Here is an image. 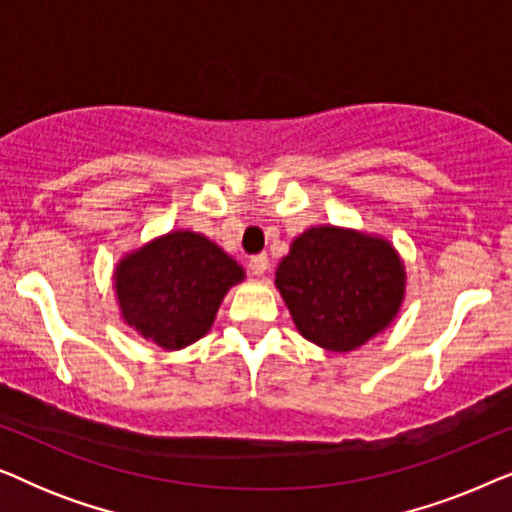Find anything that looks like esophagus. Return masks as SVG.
Masks as SVG:
<instances>
[{"mask_svg": "<svg viewBox=\"0 0 512 512\" xmlns=\"http://www.w3.org/2000/svg\"><path fill=\"white\" fill-rule=\"evenodd\" d=\"M268 265L270 263H268V256H265V254H256V256L249 258V270L254 272L256 277H263L265 272H268Z\"/></svg>", "mask_w": 512, "mask_h": 512, "instance_id": "obj_1", "label": "esophagus"}]
</instances>
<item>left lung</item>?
<instances>
[{"label": "left lung", "mask_w": 512, "mask_h": 512, "mask_svg": "<svg viewBox=\"0 0 512 512\" xmlns=\"http://www.w3.org/2000/svg\"><path fill=\"white\" fill-rule=\"evenodd\" d=\"M275 284L303 338L349 352L396 317L405 272L389 242L319 226L291 244Z\"/></svg>", "instance_id": "1"}]
</instances>
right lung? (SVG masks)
I'll use <instances>...</instances> for the list:
<instances>
[{"label": "right lung", "mask_w": 512, "mask_h": 512, "mask_svg": "<svg viewBox=\"0 0 512 512\" xmlns=\"http://www.w3.org/2000/svg\"><path fill=\"white\" fill-rule=\"evenodd\" d=\"M244 270L207 237L179 230L123 258L116 296L123 319L163 349L200 340Z\"/></svg>", "instance_id": "1"}]
</instances>
